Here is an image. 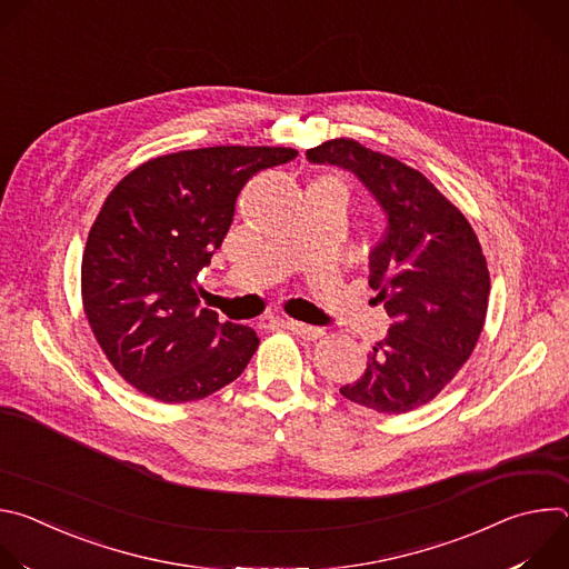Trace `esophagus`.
<instances>
[{"instance_id": "obj_1", "label": "esophagus", "mask_w": 569, "mask_h": 569, "mask_svg": "<svg viewBox=\"0 0 569 569\" xmlns=\"http://www.w3.org/2000/svg\"><path fill=\"white\" fill-rule=\"evenodd\" d=\"M281 327L288 329L292 336H299L303 340H317L323 333L319 327H310V323H301V321H295V319H281Z\"/></svg>"}]
</instances>
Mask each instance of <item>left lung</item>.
I'll list each match as a JSON object with an SVG mask.
<instances>
[{"instance_id":"obj_1","label":"left lung","mask_w":569,"mask_h":569,"mask_svg":"<svg viewBox=\"0 0 569 569\" xmlns=\"http://www.w3.org/2000/svg\"><path fill=\"white\" fill-rule=\"evenodd\" d=\"M306 159L353 173L387 220L369 252V286L391 327L340 393L380 415L412 412L455 378L481 333L491 279L479 240L432 182L389 154L331 139Z\"/></svg>"}]
</instances>
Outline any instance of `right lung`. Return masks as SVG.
Masks as SVG:
<instances>
[{
	"mask_svg": "<svg viewBox=\"0 0 569 569\" xmlns=\"http://www.w3.org/2000/svg\"><path fill=\"white\" fill-rule=\"evenodd\" d=\"M292 148L216 146L154 157L108 196L83 254V306L112 367L161 402L204 398L248 367L259 338L200 308L211 263L252 176Z\"/></svg>",
	"mask_w": 569,
	"mask_h": 569,
	"instance_id": "obj_1",
	"label": "right lung"
}]
</instances>
